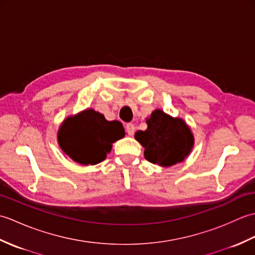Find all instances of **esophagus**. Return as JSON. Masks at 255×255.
<instances>
[{"instance_id": "1", "label": "esophagus", "mask_w": 255, "mask_h": 255, "mask_svg": "<svg viewBox=\"0 0 255 255\" xmlns=\"http://www.w3.org/2000/svg\"><path fill=\"white\" fill-rule=\"evenodd\" d=\"M126 131H127V133L129 134V136H133V133H134V125L131 124V123L127 124L126 125Z\"/></svg>"}]
</instances>
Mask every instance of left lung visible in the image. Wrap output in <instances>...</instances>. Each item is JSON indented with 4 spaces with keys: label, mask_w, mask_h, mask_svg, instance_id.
<instances>
[{
    "label": "left lung",
    "mask_w": 255,
    "mask_h": 255,
    "mask_svg": "<svg viewBox=\"0 0 255 255\" xmlns=\"http://www.w3.org/2000/svg\"><path fill=\"white\" fill-rule=\"evenodd\" d=\"M147 124V130L134 133V138L144 148L145 160L161 166H171L182 162L191 152L194 138L183 119L155 110Z\"/></svg>",
    "instance_id": "8db88e82"
}]
</instances>
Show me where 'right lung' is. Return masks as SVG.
I'll return each instance as SVG.
<instances>
[{"instance_id": "1", "label": "right lung", "mask_w": 255, "mask_h": 255, "mask_svg": "<svg viewBox=\"0 0 255 255\" xmlns=\"http://www.w3.org/2000/svg\"><path fill=\"white\" fill-rule=\"evenodd\" d=\"M124 136L125 129L121 122H108L102 114L86 110L63 122L58 132V141L73 161L94 165L105 160L112 143Z\"/></svg>"}]
</instances>
